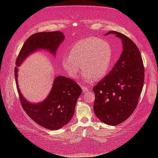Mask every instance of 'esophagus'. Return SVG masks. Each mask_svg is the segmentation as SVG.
I'll return each instance as SVG.
<instances>
[{
  "instance_id": "esophagus-1",
  "label": "esophagus",
  "mask_w": 158,
  "mask_h": 158,
  "mask_svg": "<svg viewBox=\"0 0 158 158\" xmlns=\"http://www.w3.org/2000/svg\"><path fill=\"white\" fill-rule=\"evenodd\" d=\"M82 89L84 92H87L89 91V89L86 86H82Z\"/></svg>"
}]
</instances>
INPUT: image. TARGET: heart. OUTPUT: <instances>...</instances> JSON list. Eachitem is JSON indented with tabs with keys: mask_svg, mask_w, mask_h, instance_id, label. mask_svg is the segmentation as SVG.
Returning a JSON list of instances; mask_svg holds the SVG:
<instances>
[{
	"mask_svg": "<svg viewBox=\"0 0 158 158\" xmlns=\"http://www.w3.org/2000/svg\"><path fill=\"white\" fill-rule=\"evenodd\" d=\"M112 60V49L109 43L97 37L80 40L71 47L69 55H64L61 64L70 78H77L82 65V78L87 82L106 76Z\"/></svg>",
	"mask_w": 158,
	"mask_h": 158,
	"instance_id": "obj_1",
	"label": "heart"
}]
</instances>
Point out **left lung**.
I'll return each mask as SVG.
<instances>
[{
    "label": "left lung",
    "instance_id": "8db88e82",
    "mask_svg": "<svg viewBox=\"0 0 158 158\" xmlns=\"http://www.w3.org/2000/svg\"><path fill=\"white\" fill-rule=\"evenodd\" d=\"M123 51L112 70L94 86L95 115L103 123L114 126L130 117L135 111L144 82V68L139 49L131 39L115 31Z\"/></svg>",
    "mask_w": 158,
    "mask_h": 158
}]
</instances>
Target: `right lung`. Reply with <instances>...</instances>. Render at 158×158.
Returning a JSON list of instances; mask_svg holds the SVG:
<instances>
[{
  "label": "right lung",
  "mask_w": 158,
  "mask_h": 158,
  "mask_svg": "<svg viewBox=\"0 0 158 158\" xmlns=\"http://www.w3.org/2000/svg\"><path fill=\"white\" fill-rule=\"evenodd\" d=\"M64 40L61 31L40 32L31 35L22 46L16 61L15 79L23 110L32 120L49 130H59L73 118L75 106L82 89L73 80L56 76L47 97L41 102L32 103L23 96L18 82V67L30 55L40 50L49 52L55 56L56 50Z\"/></svg>",
  "instance_id": "1"
}]
</instances>
